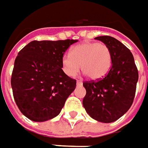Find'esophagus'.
<instances>
[{"label":"esophagus","instance_id":"esophagus-1","mask_svg":"<svg viewBox=\"0 0 148 148\" xmlns=\"http://www.w3.org/2000/svg\"><path fill=\"white\" fill-rule=\"evenodd\" d=\"M82 84V82L81 80H77V85H78V86H81Z\"/></svg>","mask_w":148,"mask_h":148}]
</instances>
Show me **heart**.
I'll use <instances>...</instances> for the list:
<instances>
[{
	"label": "heart",
	"instance_id": "1",
	"mask_svg": "<svg viewBox=\"0 0 148 148\" xmlns=\"http://www.w3.org/2000/svg\"><path fill=\"white\" fill-rule=\"evenodd\" d=\"M92 80L103 78L112 66V53L104 44L88 42L74 46L70 54H65L61 58L64 73L69 77H74L80 69Z\"/></svg>",
	"mask_w": 148,
	"mask_h": 148
}]
</instances>
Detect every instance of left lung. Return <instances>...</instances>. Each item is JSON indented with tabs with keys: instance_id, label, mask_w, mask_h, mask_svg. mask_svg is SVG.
<instances>
[{
	"instance_id": "8db88e82",
	"label": "left lung",
	"mask_w": 148,
	"mask_h": 148,
	"mask_svg": "<svg viewBox=\"0 0 148 148\" xmlns=\"http://www.w3.org/2000/svg\"><path fill=\"white\" fill-rule=\"evenodd\" d=\"M95 39L110 49L112 66L103 78L83 82L87 93L82 104L93 119L109 123L119 119L132 105L138 72L133 54L119 40L108 36Z\"/></svg>"
}]
</instances>
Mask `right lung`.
I'll use <instances>...</instances> for the list:
<instances>
[{
    "instance_id": "right-lung-1",
    "label": "right lung",
    "mask_w": 148,
    "mask_h": 148,
    "mask_svg": "<svg viewBox=\"0 0 148 148\" xmlns=\"http://www.w3.org/2000/svg\"><path fill=\"white\" fill-rule=\"evenodd\" d=\"M78 40H34L18 53L11 75L13 95L19 110L30 120L57 116L76 87V80L62 70L61 58Z\"/></svg>"
}]
</instances>
